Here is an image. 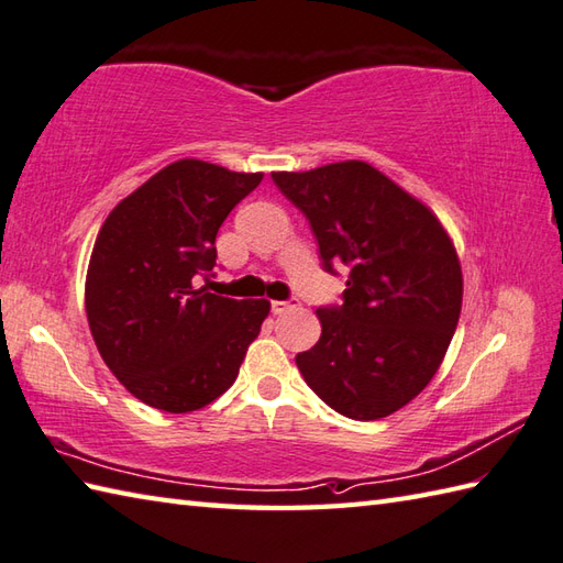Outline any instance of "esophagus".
<instances>
[{
	"label": "esophagus",
	"mask_w": 563,
	"mask_h": 563,
	"mask_svg": "<svg viewBox=\"0 0 563 563\" xmlns=\"http://www.w3.org/2000/svg\"><path fill=\"white\" fill-rule=\"evenodd\" d=\"M300 305V300H275V302H271V309H273V314H283V312H288V309H292V307H297Z\"/></svg>",
	"instance_id": "esophagus-1"
}]
</instances>
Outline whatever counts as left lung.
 Listing matches in <instances>:
<instances>
[{
  "mask_svg": "<svg viewBox=\"0 0 563 563\" xmlns=\"http://www.w3.org/2000/svg\"><path fill=\"white\" fill-rule=\"evenodd\" d=\"M312 224L324 268H351L343 302L319 307L321 339L295 363L317 397L355 421L409 404L442 363L462 309V268L445 227L367 162L273 172Z\"/></svg>",
  "mask_w": 563,
  "mask_h": 563,
  "instance_id": "obj_1",
  "label": "left lung"
}]
</instances>
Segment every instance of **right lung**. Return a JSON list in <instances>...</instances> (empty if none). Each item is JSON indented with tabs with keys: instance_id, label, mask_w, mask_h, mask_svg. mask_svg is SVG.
<instances>
[{
	"instance_id": "1",
	"label": "right lung",
	"mask_w": 563,
	"mask_h": 563,
	"mask_svg": "<svg viewBox=\"0 0 563 563\" xmlns=\"http://www.w3.org/2000/svg\"><path fill=\"white\" fill-rule=\"evenodd\" d=\"M261 178L178 159L101 224L84 288L89 329L118 382L154 409L198 411L230 389L271 312L268 300L198 288L220 224Z\"/></svg>"
}]
</instances>
